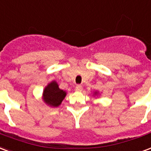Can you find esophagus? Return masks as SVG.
Returning <instances> with one entry per match:
<instances>
[{
    "instance_id": "1",
    "label": "esophagus",
    "mask_w": 151,
    "mask_h": 151,
    "mask_svg": "<svg viewBox=\"0 0 151 151\" xmlns=\"http://www.w3.org/2000/svg\"><path fill=\"white\" fill-rule=\"evenodd\" d=\"M82 89H83V88H82V86H80V85H78V86L75 87V90L76 91H78V92H81V90H82Z\"/></svg>"
}]
</instances>
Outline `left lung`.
Instances as JSON below:
<instances>
[{"label": "left lung", "mask_w": 151, "mask_h": 151, "mask_svg": "<svg viewBox=\"0 0 151 151\" xmlns=\"http://www.w3.org/2000/svg\"><path fill=\"white\" fill-rule=\"evenodd\" d=\"M98 94H100L98 91H95V92L93 93V96H97V95H98Z\"/></svg>", "instance_id": "left-lung-1"}]
</instances>
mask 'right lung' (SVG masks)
Instances as JSON below:
<instances>
[{
  "label": "right lung",
  "mask_w": 151,
  "mask_h": 151,
  "mask_svg": "<svg viewBox=\"0 0 151 151\" xmlns=\"http://www.w3.org/2000/svg\"><path fill=\"white\" fill-rule=\"evenodd\" d=\"M66 96V92L59 88L58 82L53 80L45 87L42 93V100L50 107H58Z\"/></svg>",
  "instance_id": "obj_1"
}]
</instances>
